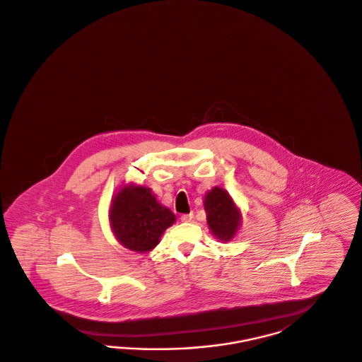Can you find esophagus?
<instances>
[{
	"label": "esophagus",
	"mask_w": 362,
	"mask_h": 362,
	"mask_svg": "<svg viewBox=\"0 0 362 362\" xmlns=\"http://www.w3.org/2000/svg\"><path fill=\"white\" fill-rule=\"evenodd\" d=\"M194 218V212H189V214H183L182 216H180V221L182 222H191V219Z\"/></svg>",
	"instance_id": "34e87169"
}]
</instances>
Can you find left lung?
Segmentation results:
<instances>
[{"label": "left lung", "mask_w": 362, "mask_h": 362, "mask_svg": "<svg viewBox=\"0 0 362 362\" xmlns=\"http://www.w3.org/2000/svg\"><path fill=\"white\" fill-rule=\"evenodd\" d=\"M207 223L214 235L221 240H230L237 233L240 215L230 195L222 188H212L204 198Z\"/></svg>", "instance_id": "8db88e82"}]
</instances>
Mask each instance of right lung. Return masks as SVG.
<instances>
[{
  "label": "right lung",
  "mask_w": 362,
  "mask_h": 362,
  "mask_svg": "<svg viewBox=\"0 0 362 362\" xmlns=\"http://www.w3.org/2000/svg\"><path fill=\"white\" fill-rule=\"evenodd\" d=\"M174 222V214L143 186L123 188L111 206L113 234L124 247L139 252L153 249Z\"/></svg>",
  "instance_id": "obj_1"
}]
</instances>
